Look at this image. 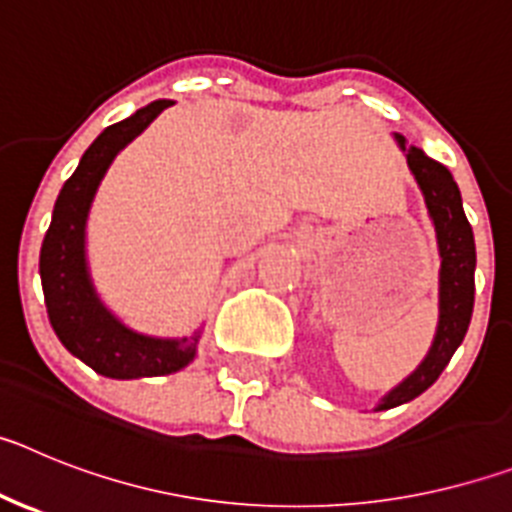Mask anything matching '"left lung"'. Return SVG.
Returning <instances> with one entry per match:
<instances>
[{
    "instance_id": "1",
    "label": "left lung",
    "mask_w": 512,
    "mask_h": 512,
    "mask_svg": "<svg viewBox=\"0 0 512 512\" xmlns=\"http://www.w3.org/2000/svg\"><path fill=\"white\" fill-rule=\"evenodd\" d=\"M397 146L408 156V166L413 171L415 182L425 197V207L436 228L438 256H441V271H438V328L433 346L423 364L400 382L392 392L382 397L377 410H390L402 402L415 400L423 395L446 369L456 348L467 336L469 320L474 307V266H477V251H474V233L469 225L461 194L454 176L443 164L425 156L420 148L405 146V138L395 135Z\"/></svg>"
}]
</instances>
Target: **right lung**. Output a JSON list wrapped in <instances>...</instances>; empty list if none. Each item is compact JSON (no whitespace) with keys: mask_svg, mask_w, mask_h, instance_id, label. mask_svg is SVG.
Returning a JSON list of instances; mask_svg holds the SVG:
<instances>
[{"mask_svg":"<svg viewBox=\"0 0 512 512\" xmlns=\"http://www.w3.org/2000/svg\"><path fill=\"white\" fill-rule=\"evenodd\" d=\"M171 104V99H158L99 133L63 184L40 248V282L58 341L110 379L174 374L194 359L200 343V330L184 338H153L122 325L94 292L87 266V217L99 182L117 153Z\"/></svg>","mask_w":512,"mask_h":512,"instance_id":"right-lung-1","label":"right lung"}]
</instances>
